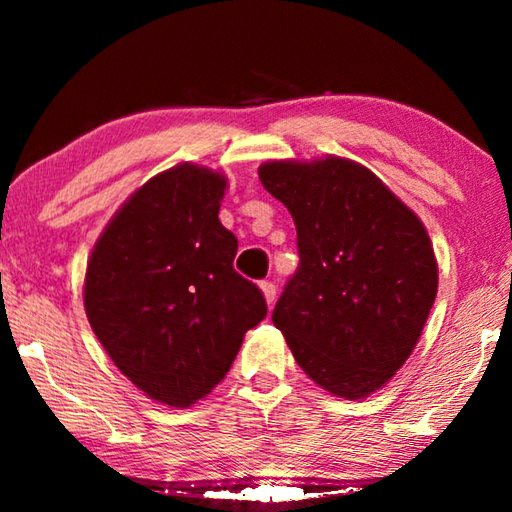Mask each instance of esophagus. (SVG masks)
<instances>
[{"label": "esophagus", "mask_w": 512, "mask_h": 512, "mask_svg": "<svg viewBox=\"0 0 512 512\" xmlns=\"http://www.w3.org/2000/svg\"><path fill=\"white\" fill-rule=\"evenodd\" d=\"M259 287H262V291H264V298H266L268 305H273V302H275V296H277V287H275V284H273L271 280H264L262 284H259Z\"/></svg>", "instance_id": "obj_1"}]
</instances>
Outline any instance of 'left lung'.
<instances>
[{
    "instance_id": "obj_1",
    "label": "left lung",
    "mask_w": 512,
    "mask_h": 512,
    "mask_svg": "<svg viewBox=\"0 0 512 512\" xmlns=\"http://www.w3.org/2000/svg\"><path fill=\"white\" fill-rule=\"evenodd\" d=\"M259 180L287 205L300 264L273 309L298 366L361 400L409 359L438 291L427 230L357 162H266Z\"/></svg>"
}]
</instances>
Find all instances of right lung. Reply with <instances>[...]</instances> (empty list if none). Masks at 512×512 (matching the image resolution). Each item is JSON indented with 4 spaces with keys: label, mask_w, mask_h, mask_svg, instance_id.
<instances>
[{
    "label": "right lung",
    "mask_w": 512,
    "mask_h": 512,
    "mask_svg": "<svg viewBox=\"0 0 512 512\" xmlns=\"http://www.w3.org/2000/svg\"><path fill=\"white\" fill-rule=\"evenodd\" d=\"M225 178L178 164L121 207L92 250L85 311L115 366L169 406L225 377L266 298L235 271L237 237L219 221Z\"/></svg>",
    "instance_id": "right-lung-1"
}]
</instances>
